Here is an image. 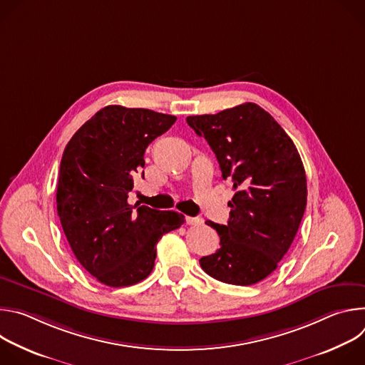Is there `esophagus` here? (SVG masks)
Masks as SVG:
<instances>
[{
	"mask_svg": "<svg viewBox=\"0 0 365 365\" xmlns=\"http://www.w3.org/2000/svg\"><path fill=\"white\" fill-rule=\"evenodd\" d=\"M186 224L187 225H200L202 220L200 218H195V217H186Z\"/></svg>",
	"mask_w": 365,
	"mask_h": 365,
	"instance_id": "1",
	"label": "esophagus"
}]
</instances>
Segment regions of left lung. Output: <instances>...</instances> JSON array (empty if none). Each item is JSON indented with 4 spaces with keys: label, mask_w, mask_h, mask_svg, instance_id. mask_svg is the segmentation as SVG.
<instances>
[{
    "label": "left lung",
    "mask_w": 365,
    "mask_h": 365,
    "mask_svg": "<svg viewBox=\"0 0 365 365\" xmlns=\"http://www.w3.org/2000/svg\"><path fill=\"white\" fill-rule=\"evenodd\" d=\"M186 121L211 145L222 178L235 189L228 224L206 221L217 230L221 248L202 257L200 267L228 284L262 282L277 269L304 214L307 187L297 148L252 102Z\"/></svg>",
    "instance_id": "left-lung-1"
}]
</instances>
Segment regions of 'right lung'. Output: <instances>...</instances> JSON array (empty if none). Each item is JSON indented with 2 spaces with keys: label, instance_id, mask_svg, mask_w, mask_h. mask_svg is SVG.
<instances>
[{
  "label": "right lung",
  "instance_id": "1",
  "mask_svg": "<svg viewBox=\"0 0 365 365\" xmlns=\"http://www.w3.org/2000/svg\"><path fill=\"white\" fill-rule=\"evenodd\" d=\"M175 121V115L145 108L108 106L63 151L58 215L78 262L102 284L124 287L144 280L154 267L155 244L185 222L178 212L128 203L147 145Z\"/></svg>",
  "mask_w": 365,
  "mask_h": 365
}]
</instances>
